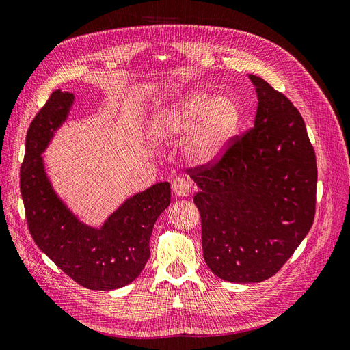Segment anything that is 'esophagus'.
<instances>
[{"instance_id": "obj_1", "label": "esophagus", "mask_w": 350, "mask_h": 350, "mask_svg": "<svg viewBox=\"0 0 350 350\" xmlns=\"http://www.w3.org/2000/svg\"><path fill=\"white\" fill-rule=\"evenodd\" d=\"M172 193L176 197H188L189 196V184L184 178H175L172 181Z\"/></svg>"}]
</instances>
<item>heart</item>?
Instances as JSON below:
<instances>
[{"instance_id": "obj_1", "label": "heart", "mask_w": 350, "mask_h": 350, "mask_svg": "<svg viewBox=\"0 0 350 350\" xmlns=\"http://www.w3.org/2000/svg\"><path fill=\"white\" fill-rule=\"evenodd\" d=\"M241 124V109L228 94L211 98L207 92L187 93L159 111L152 122L156 137H175L188 133L183 150L197 166L220 161Z\"/></svg>"}]
</instances>
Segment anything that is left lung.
Returning <instances> with one entry per match:
<instances>
[{"label": "left lung", "instance_id": "obj_1", "mask_svg": "<svg viewBox=\"0 0 350 350\" xmlns=\"http://www.w3.org/2000/svg\"><path fill=\"white\" fill-rule=\"evenodd\" d=\"M258 107L254 129L213 165L188 169L200 188L203 257L217 278L257 283L274 276L308 234L317 162L293 103L250 74Z\"/></svg>", "mask_w": 350, "mask_h": 350}]
</instances>
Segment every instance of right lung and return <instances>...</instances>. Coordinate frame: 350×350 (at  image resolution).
I'll return each mask as SVG.
<instances>
[{
	"instance_id": "1",
	"label": "right lung",
	"mask_w": 350,
	"mask_h": 350,
	"mask_svg": "<svg viewBox=\"0 0 350 350\" xmlns=\"http://www.w3.org/2000/svg\"><path fill=\"white\" fill-rule=\"evenodd\" d=\"M72 103V93L52 92L27 130L20 171L27 226L39 250L83 288L120 289L139 278L150 257L152 230L171 204V184L159 183L126 198L100 228L83 224L55 193L42 157Z\"/></svg>"
}]
</instances>
